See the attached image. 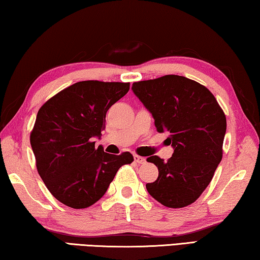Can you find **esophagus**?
I'll return each instance as SVG.
<instances>
[{
  "label": "esophagus",
  "mask_w": 260,
  "mask_h": 260,
  "mask_svg": "<svg viewBox=\"0 0 260 260\" xmlns=\"http://www.w3.org/2000/svg\"><path fill=\"white\" fill-rule=\"evenodd\" d=\"M134 159H135V161L137 164H144V162H145V158H143V156L137 155V154L134 155Z\"/></svg>",
  "instance_id": "obj_1"
}]
</instances>
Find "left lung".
I'll return each instance as SVG.
<instances>
[{"label": "left lung", "mask_w": 260, "mask_h": 260, "mask_svg": "<svg viewBox=\"0 0 260 260\" xmlns=\"http://www.w3.org/2000/svg\"><path fill=\"white\" fill-rule=\"evenodd\" d=\"M133 90L174 147L167 161L147 158L159 170L156 181L146 184L148 193L166 207L188 206L201 197L222 159L226 115L207 87L183 76L140 80Z\"/></svg>", "instance_id": "1"}]
</instances>
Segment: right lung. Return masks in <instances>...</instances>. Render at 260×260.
<instances>
[{"instance_id": "add662e5", "label": "right lung", "mask_w": 260, "mask_h": 260, "mask_svg": "<svg viewBox=\"0 0 260 260\" xmlns=\"http://www.w3.org/2000/svg\"><path fill=\"white\" fill-rule=\"evenodd\" d=\"M130 83L84 80L47 100L38 112L29 142L47 189L71 208H86L106 193L129 152L109 154L93 137L105 129L106 114L124 96Z\"/></svg>"}]
</instances>
